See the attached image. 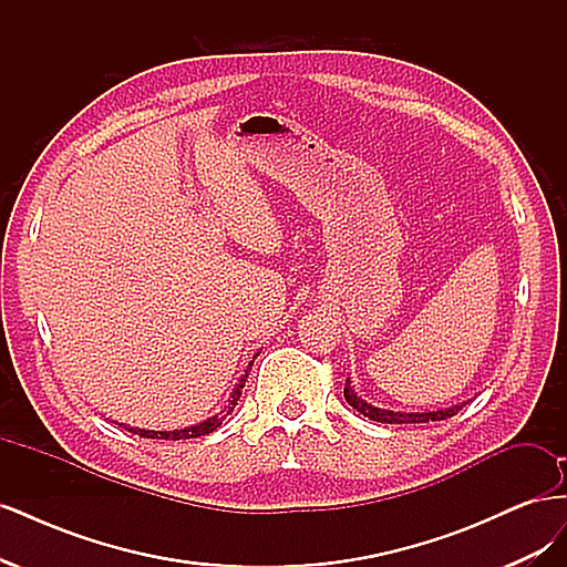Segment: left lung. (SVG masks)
Returning a JSON list of instances; mask_svg holds the SVG:
<instances>
[{"label": "left lung", "instance_id": "8db88e82", "mask_svg": "<svg viewBox=\"0 0 567 567\" xmlns=\"http://www.w3.org/2000/svg\"><path fill=\"white\" fill-rule=\"evenodd\" d=\"M346 400L352 409H357L359 414H364L367 419L375 423H427V421H444L454 414H458L463 404H454L450 409H437V411H421V414H411V411H390V409H379L369 404L367 400L357 398V392L350 385V379L346 383Z\"/></svg>", "mask_w": 567, "mask_h": 567}]
</instances>
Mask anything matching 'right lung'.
Wrapping results in <instances>:
<instances>
[{"label": "right lung", "mask_w": 567, "mask_h": 567, "mask_svg": "<svg viewBox=\"0 0 567 567\" xmlns=\"http://www.w3.org/2000/svg\"><path fill=\"white\" fill-rule=\"evenodd\" d=\"M250 367H252V362H250ZM250 367L246 369V373L241 375V381H238V385L234 388V392H231V398H229L227 406L221 409L217 416H213V419H208V421L196 423V425H188V427H182V431H144V427H130V425H123V423H120V425H123L125 431H130V433H134V435L151 437V440H188V437L208 435V433L217 431V427L221 425V421H225V419L231 414V411H234V406H236L238 398H241V390H244V385H246V379H248V371H250Z\"/></svg>", "instance_id": "1"}]
</instances>
